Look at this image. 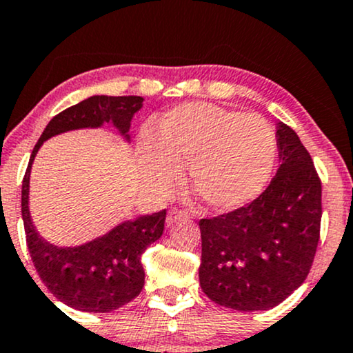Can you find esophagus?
Returning <instances> with one entry per match:
<instances>
[{
	"label": "esophagus",
	"instance_id": "1",
	"mask_svg": "<svg viewBox=\"0 0 353 353\" xmlns=\"http://www.w3.org/2000/svg\"><path fill=\"white\" fill-rule=\"evenodd\" d=\"M189 215L185 214V212H182L179 209H171L168 212V215H165V223L168 225H172L176 222H179V220H188Z\"/></svg>",
	"mask_w": 353,
	"mask_h": 353
}]
</instances>
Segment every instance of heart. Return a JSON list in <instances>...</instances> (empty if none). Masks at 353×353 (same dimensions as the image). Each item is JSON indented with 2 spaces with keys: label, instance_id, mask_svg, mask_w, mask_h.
Masks as SVG:
<instances>
[{
  "label": "heart",
  "instance_id": "obj_1",
  "mask_svg": "<svg viewBox=\"0 0 353 353\" xmlns=\"http://www.w3.org/2000/svg\"><path fill=\"white\" fill-rule=\"evenodd\" d=\"M276 136L260 114L214 103H182L159 120L158 136L143 134L139 164L156 192H168L188 164L189 184L212 210H232L253 201L268 184Z\"/></svg>",
  "mask_w": 353,
  "mask_h": 353
}]
</instances>
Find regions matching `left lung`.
Listing matches in <instances>:
<instances>
[{"mask_svg":"<svg viewBox=\"0 0 353 353\" xmlns=\"http://www.w3.org/2000/svg\"><path fill=\"white\" fill-rule=\"evenodd\" d=\"M279 168L248 205L199 222L201 288L235 311H266L307 278L322 217V185L307 150L290 126L276 125Z\"/></svg>","mask_w":353,"mask_h":353,"instance_id":"1","label":"left lung"}]
</instances>
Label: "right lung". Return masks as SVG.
Here are the masks:
<instances>
[{"label": "right lung", "mask_w": 353, "mask_h": 353, "mask_svg": "<svg viewBox=\"0 0 353 353\" xmlns=\"http://www.w3.org/2000/svg\"><path fill=\"white\" fill-rule=\"evenodd\" d=\"M143 97L93 95L55 114L34 146L21 194L26 243L37 274L61 303L83 312H112L128 304L144 286L141 254L164 230L165 209L151 215L125 220L105 235L77 246H57L44 240L29 214L31 168L42 143L72 130L113 126L130 141L134 113L143 107Z\"/></svg>", "instance_id": "1"}]
</instances>
